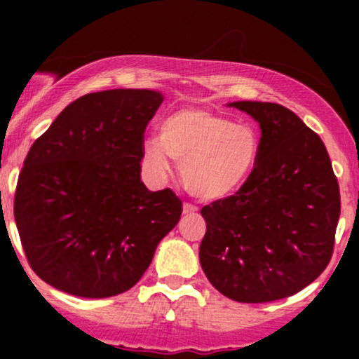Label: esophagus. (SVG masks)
Segmentation results:
<instances>
[{
  "label": "esophagus",
  "instance_id": "34e87169",
  "mask_svg": "<svg viewBox=\"0 0 359 359\" xmlns=\"http://www.w3.org/2000/svg\"><path fill=\"white\" fill-rule=\"evenodd\" d=\"M182 212L186 213V215H189V213H194V212H198V206H196V205H193V203H184V206H182Z\"/></svg>",
  "mask_w": 359,
  "mask_h": 359
}]
</instances>
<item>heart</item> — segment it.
Instances as JSON below:
<instances>
[{"label": "heart", "instance_id": "heart-1", "mask_svg": "<svg viewBox=\"0 0 359 359\" xmlns=\"http://www.w3.org/2000/svg\"><path fill=\"white\" fill-rule=\"evenodd\" d=\"M260 153L259 135L245 123L203 107H186L163 119L159 137L142 144L147 165L170 170V156L182 165V180L201 200H220L240 189Z\"/></svg>", "mask_w": 359, "mask_h": 359}]
</instances>
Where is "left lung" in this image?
I'll list each match as a JSON object with an SVG mask.
<instances>
[{"label":"left lung","instance_id":"left-lung-1","mask_svg":"<svg viewBox=\"0 0 359 359\" xmlns=\"http://www.w3.org/2000/svg\"><path fill=\"white\" fill-rule=\"evenodd\" d=\"M260 126V153L233 196L201 208L200 262L227 299L260 304L313 283L334 253L339 182L323 140L287 107L241 102Z\"/></svg>","mask_w":359,"mask_h":359}]
</instances>
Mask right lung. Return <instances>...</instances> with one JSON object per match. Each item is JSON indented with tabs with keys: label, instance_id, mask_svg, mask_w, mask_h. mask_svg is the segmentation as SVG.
<instances>
[{
	"label": "right lung",
	"instance_id": "1",
	"mask_svg": "<svg viewBox=\"0 0 359 359\" xmlns=\"http://www.w3.org/2000/svg\"><path fill=\"white\" fill-rule=\"evenodd\" d=\"M161 102L154 90L86 93L31 146L13 215L45 283L86 299L119 295L177 226L182 201L140 180L144 132Z\"/></svg>",
	"mask_w": 359,
	"mask_h": 359
}]
</instances>
